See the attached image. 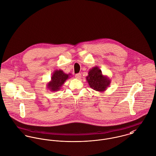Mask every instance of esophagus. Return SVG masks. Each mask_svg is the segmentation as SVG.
Listing matches in <instances>:
<instances>
[{"label": "esophagus", "mask_w": 156, "mask_h": 156, "mask_svg": "<svg viewBox=\"0 0 156 156\" xmlns=\"http://www.w3.org/2000/svg\"><path fill=\"white\" fill-rule=\"evenodd\" d=\"M81 74L80 73H78V74H76V76H75V77L77 79H81Z\"/></svg>", "instance_id": "1"}]
</instances>
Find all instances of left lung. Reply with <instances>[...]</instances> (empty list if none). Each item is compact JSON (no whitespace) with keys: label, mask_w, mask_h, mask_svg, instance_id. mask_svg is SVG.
Instances as JSON below:
<instances>
[{"label":"left lung","mask_w":156,"mask_h":156,"mask_svg":"<svg viewBox=\"0 0 156 156\" xmlns=\"http://www.w3.org/2000/svg\"><path fill=\"white\" fill-rule=\"evenodd\" d=\"M86 79L89 87L98 92L105 91L111 82V79L107 76H104L101 70L97 66L89 69Z\"/></svg>","instance_id":"8db88e82"}]
</instances>
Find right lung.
Returning <instances> with one entry per match:
<instances>
[{"instance_id":"add662e5","label":"right lung","mask_w":156,"mask_h":156,"mask_svg":"<svg viewBox=\"0 0 156 156\" xmlns=\"http://www.w3.org/2000/svg\"><path fill=\"white\" fill-rule=\"evenodd\" d=\"M70 76H71V74H66L61 69H56L53 73L51 80L47 84V89L52 92L59 90Z\"/></svg>"}]
</instances>
